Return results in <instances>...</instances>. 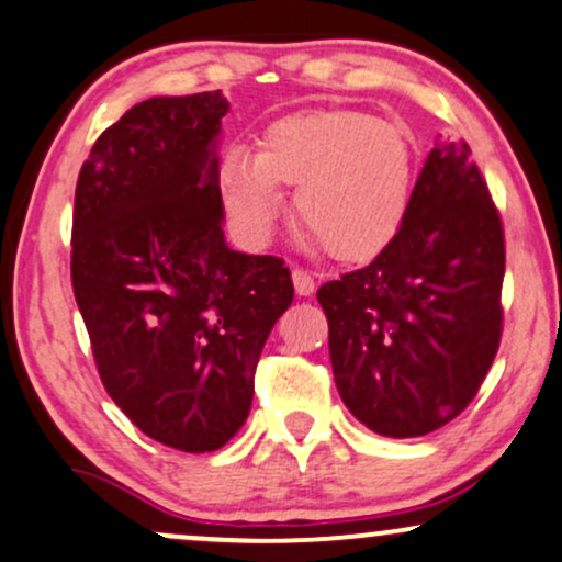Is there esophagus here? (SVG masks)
<instances>
[{"instance_id": "obj_1", "label": "esophagus", "mask_w": 562, "mask_h": 562, "mask_svg": "<svg viewBox=\"0 0 562 562\" xmlns=\"http://www.w3.org/2000/svg\"><path fill=\"white\" fill-rule=\"evenodd\" d=\"M293 285L299 295H312L314 288H317V282H314V277L308 274L306 269H293Z\"/></svg>"}]
</instances>
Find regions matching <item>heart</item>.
Segmentation results:
<instances>
[{
    "label": "heart",
    "mask_w": 562,
    "mask_h": 562,
    "mask_svg": "<svg viewBox=\"0 0 562 562\" xmlns=\"http://www.w3.org/2000/svg\"><path fill=\"white\" fill-rule=\"evenodd\" d=\"M415 145L391 121L348 108H317L274 119L259 150L232 147L216 184L227 222L243 243L267 245L285 195L308 240L340 261H367L398 235L415 187Z\"/></svg>",
    "instance_id": "obj_1"
}]
</instances>
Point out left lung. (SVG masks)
Masks as SVG:
<instances>
[{
    "mask_svg": "<svg viewBox=\"0 0 562 562\" xmlns=\"http://www.w3.org/2000/svg\"><path fill=\"white\" fill-rule=\"evenodd\" d=\"M505 229L465 139L438 142L372 263L325 282L335 385L351 415L415 438L460 415L502 340Z\"/></svg>",
    "mask_w": 562,
    "mask_h": 562,
    "instance_id": "1",
    "label": "left lung"
}]
</instances>
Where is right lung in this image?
I'll list each match as a JSON object with an SVG mask.
<instances>
[{"label":"right lung","mask_w":562,"mask_h":562,"mask_svg":"<svg viewBox=\"0 0 562 562\" xmlns=\"http://www.w3.org/2000/svg\"><path fill=\"white\" fill-rule=\"evenodd\" d=\"M222 92L153 97L94 142L76 182L70 282L102 385L145 436L203 454L243 428L293 301L277 256L222 232Z\"/></svg>","instance_id":"1"}]
</instances>
